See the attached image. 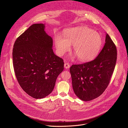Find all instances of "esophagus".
I'll list each match as a JSON object with an SVG mask.
<instances>
[{
	"label": "esophagus",
	"mask_w": 128,
	"mask_h": 128,
	"mask_svg": "<svg viewBox=\"0 0 128 128\" xmlns=\"http://www.w3.org/2000/svg\"><path fill=\"white\" fill-rule=\"evenodd\" d=\"M64 67L66 68V69H68L69 67H70V65L68 63H65L64 64Z\"/></svg>",
	"instance_id": "34e87169"
}]
</instances>
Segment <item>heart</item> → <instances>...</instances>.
Instances as JSON below:
<instances>
[{
  "label": "heart",
  "mask_w": 128,
  "mask_h": 128,
  "mask_svg": "<svg viewBox=\"0 0 128 128\" xmlns=\"http://www.w3.org/2000/svg\"><path fill=\"white\" fill-rule=\"evenodd\" d=\"M57 52L62 55L74 44V52L78 59L88 61L94 59L99 53L103 44L101 35L87 27H79L66 30L64 36L60 34L54 37Z\"/></svg>",
  "instance_id": "heart-1"
}]
</instances>
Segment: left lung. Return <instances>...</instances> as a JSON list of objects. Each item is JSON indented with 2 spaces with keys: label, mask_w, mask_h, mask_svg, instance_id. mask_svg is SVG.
I'll return each mask as SVG.
<instances>
[{
  "label": "left lung",
  "mask_w": 128,
  "mask_h": 128,
  "mask_svg": "<svg viewBox=\"0 0 128 128\" xmlns=\"http://www.w3.org/2000/svg\"><path fill=\"white\" fill-rule=\"evenodd\" d=\"M116 48L108 34L105 44L93 60L70 68L73 89L82 100L88 101L100 96L108 86L116 64Z\"/></svg>",
  "instance_id": "obj_1"
}]
</instances>
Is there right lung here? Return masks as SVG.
<instances>
[{"instance_id":"obj_1","label":"right lung","mask_w":128,"mask_h":128,"mask_svg":"<svg viewBox=\"0 0 128 128\" xmlns=\"http://www.w3.org/2000/svg\"><path fill=\"white\" fill-rule=\"evenodd\" d=\"M43 24H34L17 38L12 50L14 74L29 96L41 99L52 91L64 69L63 60L53 52L52 39Z\"/></svg>"}]
</instances>
